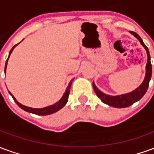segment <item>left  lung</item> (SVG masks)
<instances>
[{
  "mask_svg": "<svg viewBox=\"0 0 154 154\" xmlns=\"http://www.w3.org/2000/svg\"><path fill=\"white\" fill-rule=\"evenodd\" d=\"M130 34L134 35L140 42V44H142L143 47L145 48L146 52H147V56H148V62L146 64L145 77H144V80L143 81L141 85L139 87H137L135 90H134L129 93L122 94V95H119V96H110V95H106V94L103 93L102 91H100L96 87L94 82L92 83L94 91H95L97 97L101 100V101L103 103L110 106L116 107V108H125V107L130 106L131 105L135 103L136 101L140 100L144 96V94L146 93V91L148 90L149 81L152 77V64L150 62V54H149V48H147L145 44H143L142 38L139 37L138 34H136L135 32L133 31H130Z\"/></svg>",
  "mask_w": 154,
  "mask_h": 154,
  "instance_id": "8db88e82",
  "label": "left lung"
}]
</instances>
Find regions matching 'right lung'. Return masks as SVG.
I'll list each match as a JSON object with an SVG mask.
<instances>
[{
  "label": "right lung",
  "mask_w": 154,
  "mask_h": 154,
  "mask_svg": "<svg viewBox=\"0 0 154 154\" xmlns=\"http://www.w3.org/2000/svg\"><path fill=\"white\" fill-rule=\"evenodd\" d=\"M18 44H15V46L11 49V51H10V54H9V57H10V55H11V54L12 53L13 49H14V48H15ZM9 57L8 58H7L6 62H5V71H6V67H7V62H8ZM73 80H74V78L70 81V82H69V84H68L67 89H66L65 92H64L63 96L62 97V98H61L60 100H58L57 102H56V103H54V105H51V106H46V107H43V108H32V107H29V106H24V105H22V104H20V102H18L17 100L15 98V97H14L11 92H10V94H11V96L12 97V98H13L14 100L15 101V103L17 104L21 108L22 110H25V111H27V112H29V113L35 114V115H38V116H48V115H51V114H54L55 113V112L58 111V110H61V109H62V108H63V107L67 104V100H68V96H69V93H70L71 86H72V81Z\"/></svg>",
  "instance_id": "right-lung-1"
}]
</instances>
